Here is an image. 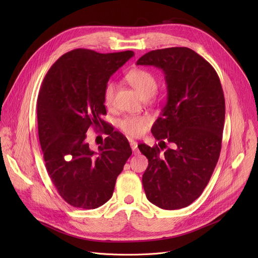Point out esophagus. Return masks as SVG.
<instances>
[{"label":"esophagus","instance_id":"1","mask_svg":"<svg viewBox=\"0 0 258 258\" xmlns=\"http://www.w3.org/2000/svg\"><path fill=\"white\" fill-rule=\"evenodd\" d=\"M130 144H131V147H132V150H133V153L134 154H137L138 153V150H137L138 143L135 141V140H130Z\"/></svg>","mask_w":258,"mask_h":258}]
</instances>
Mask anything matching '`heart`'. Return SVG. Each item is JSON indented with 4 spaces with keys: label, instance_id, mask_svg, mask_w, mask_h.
<instances>
[{
    "label": "heart",
    "instance_id": "heart-1",
    "mask_svg": "<svg viewBox=\"0 0 258 258\" xmlns=\"http://www.w3.org/2000/svg\"><path fill=\"white\" fill-rule=\"evenodd\" d=\"M126 79L128 84L136 90L143 99L151 98L156 93L158 83L155 75L143 69L132 70ZM116 85L113 81L107 83L103 91V101L106 106H111L114 100ZM120 130L131 137H138L146 131L150 125V119L145 116H127L121 119L118 123Z\"/></svg>",
    "mask_w": 258,
    "mask_h": 258
}]
</instances>
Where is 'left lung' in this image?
<instances>
[{"mask_svg": "<svg viewBox=\"0 0 258 258\" xmlns=\"http://www.w3.org/2000/svg\"><path fill=\"white\" fill-rule=\"evenodd\" d=\"M163 71L167 101L152 133L159 146L139 144L148 159L142 184L154 205L175 210L187 207L207 186L221 153L225 98L218 73L194 50H154L137 60Z\"/></svg>", "mask_w": 258, "mask_h": 258, "instance_id": "1", "label": "left lung"}]
</instances>
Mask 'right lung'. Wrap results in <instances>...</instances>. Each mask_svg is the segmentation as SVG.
Returning <instances> with one entry per match:
<instances>
[{
	"label": "right lung",
	"instance_id": "add662e5",
	"mask_svg": "<svg viewBox=\"0 0 258 258\" xmlns=\"http://www.w3.org/2000/svg\"><path fill=\"white\" fill-rule=\"evenodd\" d=\"M133 51L68 52L52 64L37 98L38 138L49 177L73 207L95 209L113 196L117 177L132 155L123 135L106 128L98 152L89 147L90 126L105 128L103 91Z\"/></svg>",
	"mask_w": 258,
	"mask_h": 258
}]
</instances>
